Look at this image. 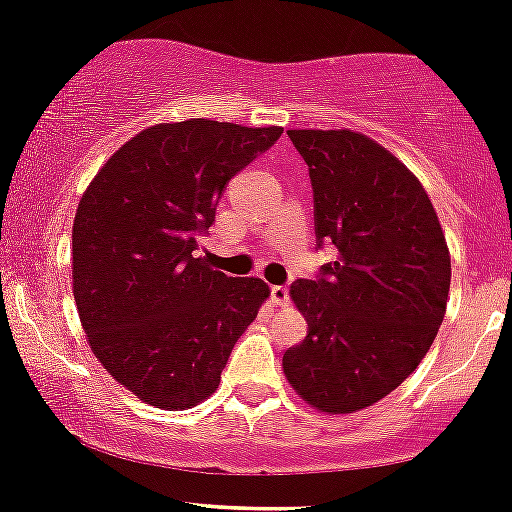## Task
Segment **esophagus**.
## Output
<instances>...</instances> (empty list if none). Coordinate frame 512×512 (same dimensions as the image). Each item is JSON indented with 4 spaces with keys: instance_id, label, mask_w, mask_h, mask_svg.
<instances>
[{
    "instance_id": "esophagus-1",
    "label": "esophagus",
    "mask_w": 512,
    "mask_h": 512,
    "mask_svg": "<svg viewBox=\"0 0 512 512\" xmlns=\"http://www.w3.org/2000/svg\"><path fill=\"white\" fill-rule=\"evenodd\" d=\"M271 300H273V304H287V300H290V290H287L285 285H273Z\"/></svg>"
}]
</instances>
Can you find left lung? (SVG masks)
Wrapping results in <instances>:
<instances>
[{"label":"left lung","instance_id":"left-lung-1","mask_svg":"<svg viewBox=\"0 0 512 512\" xmlns=\"http://www.w3.org/2000/svg\"><path fill=\"white\" fill-rule=\"evenodd\" d=\"M309 166L317 239L336 246L290 300L307 336L283 355L312 409L355 413L394 392L433 346L450 295V249L426 188L353 130H287Z\"/></svg>","mask_w":512,"mask_h":512}]
</instances>
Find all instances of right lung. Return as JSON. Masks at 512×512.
<instances>
[{
  "mask_svg": "<svg viewBox=\"0 0 512 512\" xmlns=\"http://www.w3.org/2000/svg\"><path fill=\"white\" fill-rule=\"evenodd\" d=\"M208 118L159 123L96 171L72 227V290L91 353L140 401L186 411L215 394L271 287L198 256L222 188L280 137Z\"/></svg>",
  "mask_w": 512,
  "mask_h": 512,
  "instance_id": "1",
  "label": "right lung"
}]
</instances>
